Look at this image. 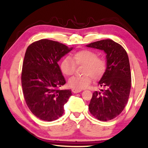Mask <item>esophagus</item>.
<instances>
[{"label":"esophagus","instance_id":"34e87169","mask_svg":"<svg viewBox=\"0 0 148 148\" xmlns=\"http://www.w3.org/2000/svg\"><path fill=\"white\" fill-rule=\"evenodd\" d=\"M72 92L73 93H79V92H82V90H77V89H73Z\"/></svg>","mask_w":148,"mask_h":148}]
</instances>
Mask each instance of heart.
Here are the masks:
<instances>
[{"label":"heart","instance_id":"b5f03b06","mask_svg":"<svg viewBox=\"0 0 148 148\" xmlns=\"http://www.w3.org/2000/svg\"><path fill=\"white\" fill-rule=\"evenodd\" d=\"M76 66H84L82 77H73L68 81L70 88L82 90L88 87L92 78L98 80L102 77L106 70V62L104 58L98 56L96 52L91 50H82L75 52L72 59L64 57L60 64L62 73L66 76L74 74Z\"/></svg>","mask_w":148,"mask_h":148}]
</instances>
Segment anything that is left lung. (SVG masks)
<instances>
[{
  "label": "left lung",
  "mask_w": 148,
  "mask_h": 148,
  "mask_svg": "<svg viewBox=\"0 0 148 148\" xmlns=\"http://www.w3.org/2000/svg\"><path fill=\"white\" fill-rule=\"evenodd\" d=\"M86 46L103 50L107 59L106 72L98 83V86L104 87L105 90L93 93L89 110L98 120H112L122 112L130 94L131 74L128 55L121 44L110 39Z\"/></svg>",
  "instance_id": "8db88e82"
}]
</instances>
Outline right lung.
<instances>
[{
    "label": "right lung",
    "instance_id": "1",
    "mask_svg": "<svg viewBox=\"0 0 148 148\" xmlns=\"http://www.w3.org/2000/svg\"><path fill=\"white\" fill-rule=\"evenodd\" d=\"M72 50L48 39L34 42L26 50L21 71V85L27 106L38 119L56 120L64 113V105L71 90H60L65 84L57 62Z\"/></svg>",
    "mask_w": 148,
    "mask_h": 148
}]
</instances>
